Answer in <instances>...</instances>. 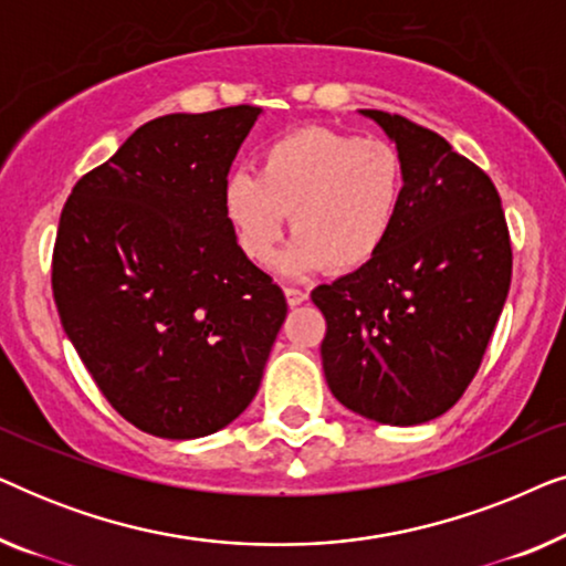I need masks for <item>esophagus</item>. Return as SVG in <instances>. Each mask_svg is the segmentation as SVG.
<instances>
[{
    "instance_id": "obj_1",
    "label": "esophagus",
    "mask_w": 566,
    "mask_h": 566,
    "mask_svg": "<svg viewBox=\"0 0 566 566\" xmlns=\"http://www.w3.org/2000/svg\"><path fill=\"white\" fill-rule=\"evenodd\" d=\"M283 293H285V301H289V306H298L308 298V293L301 291V289H285Z\"/></svg>"
}]
</instances>
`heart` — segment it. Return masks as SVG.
<instances>
[{
  "instance_id": "b5f03b06",
  "label": "heart",
  "mask_w": 566,
  "mask_h": 566,
  "mask_svg": "<svg viewBox=\"0 0 566 566\" xmlns=\"http://www.w3.org/2000/svg\"><path fill=\"white\" fill-rule=\"evenodd\" d=\"M405 190V161L389 142L312 126L268 144L258 175L229 172L221 208L239 252L254 265L275 258L291 213L296 237L277 270L306 275L329 265L345 273L384 250Z\"/></svg>"
}]
</instances>
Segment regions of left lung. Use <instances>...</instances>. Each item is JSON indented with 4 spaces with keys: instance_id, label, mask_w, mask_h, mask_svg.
<instances>
[{
    "instance_id": "left-lung-1",
    "label": "left lung",
    "mask_w": 566,
    "mask_h": 566,
    "mask_svg": "<svg viewBox=\"0 0 566 566\" xmlns=\"http://www.w3.org/2000/svg\"><path fill=\"white\" fill-rule=\"evenodd\" d=\"M407 190L368 265L314 289L327 319L322 368L339 405L381 424L430 422L479 370L510 291L513 250L500 196L443 136L384 111Z\"/></svg>"
}]
</instances>
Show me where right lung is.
<instances>
[{"label": "right lung", "mask_w": 566, "mask_h": 566, "mask_svg": "<svg viewBox=\"0 0 566 566\" xmlns=\"http://www.w3.org/2000/svg\"><path fill=\"white\" fill-rule=\"evenodd\" d=\"M260 115L237 105L144 123L61 211V324L115 412L149 436L190 440L234 422L289 312L221 208Z\"/></svg>", "instance_id": "add662e5"}]
</instances>
